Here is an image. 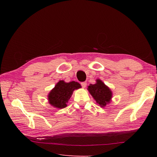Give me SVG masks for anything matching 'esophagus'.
Listing matches in <instances>:
<instances>
[{"mask_svg":"<svg viewBox=\"0 0 157 157\" xmlns=\"http://www.w3.org/2000/svg\"><path fill=\"white\" fill-rule=\"evenodd\" d=\"M81 86H82V88H85L86 86V82H81Z\"/></svg>","mask_w":157,"mask_h":157,"instance_id":"34e87169","label":"esophagus"}]
</instances>
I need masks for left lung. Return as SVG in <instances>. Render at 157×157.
<instances>
[{"label":"left lung","mask_w":157,"mask_h":157,"mask_svg":"<svg viewBox=\"0 0 157 157\" xmlns=\"http://www.w3.org/2000/svg\"><path fill=\"white\" fill-rule=\"evenodd\" d=\"M88 90L99 106L105 107L111 101L112 91L100 79H97L96 84H90Z\"/></svg>","instance_id":"obj_1"}]
</instances>
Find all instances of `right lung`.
Here are the masks:
<instances>
[{"label":"right lung","mask_w":157,"mask_h":157,"mask_svg":"<svg viewBox=\"0 0 157 157\" xmlns=\"http://www.w3.org/2000/svg\"><path fill=\"white\" fill-rule=\"evenodd\" d=\"M80 88L81 86L77 82H65L64 80H60L48 95V102L56 108H65L74 90Z\"/></svg>","instance_id":"1"}]
</instances>
